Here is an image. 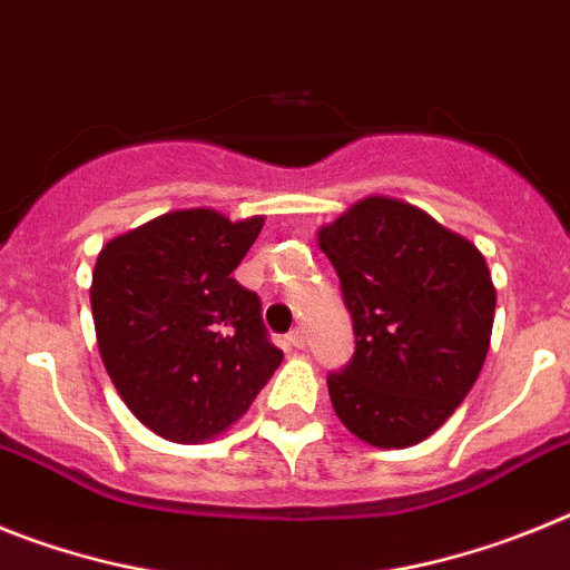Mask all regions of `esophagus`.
<instances>
[{"mask_svg":"<svg viewBox=\"0 0 570 570\" xmlns=\"http://www.w3.org/2000/svg\"><path fill=\"white\" fill-rule=\"evenodd\" d=\"M286 344L295 346V350H304V344H306L304 333H301V330H292V333L286 335Z\"/></svg>","mask_w":570,"mask_h":570,"instance_id":"1","label":"esophagus"}]
</instances>
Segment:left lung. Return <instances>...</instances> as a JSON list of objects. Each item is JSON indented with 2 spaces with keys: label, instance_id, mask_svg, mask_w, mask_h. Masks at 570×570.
<instances>
[{
  "label": "left lung",
  "instance_id": "1",
  "mask_svg": "<svg viewBox=\"0 0 570 570\" xmlns=\"http://www.w3.org/2000/svg\"><path fill=\"white\" fill-rule=\"evenodd\" d=\"M353 315L355 355L326 379L346 430L373 448L424 442L456 413L491 346L497 286L459 232L370 195L318 229Z\"/></svg>",
  "mask_w": 570,
  "mask_h": 570
}]
</instances>
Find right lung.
Wrapping results in <instances>:
<instances>
[{
  "label": "right lung",
  "mask_w": 570,
  "mask_h": 570,
  "mask_svg": "<svg viewBox=\"0 0 570 570\" xmlns=\"http://www.w3.org/2000/svg\"><path fill=\"white\" fill-rule=\"evenodd\" d=\"M264 217L215 209L155 217L102 246L91 275L97 346L126 407L177 444L209 442L278 370L261 301L232 272Z\"/></svg>",
  "instance_id": "add662e5"
}]
</instances>
